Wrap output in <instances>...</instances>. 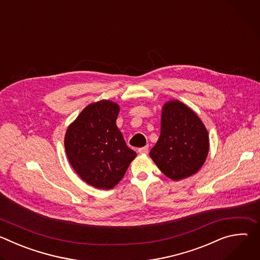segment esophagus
I'll use <instances>...</instances> for the list:
<instances>
[{
    "instance_id": "1",
    "label": "esophagus",
    "mask_w": 260,
    "mask_h": 260,
    "mask_svg": "<svg viewBox=\"0 0 260 260\" xmlns=\"http://www.w3.org/2000/svg\"><path fill=\"white\" fill-rule=\"evenodd\" d=\"M148 151H149V149H148V146H145V147H141L138 149V152L140 154H147Z\"/></svg>"
}]
</instances>
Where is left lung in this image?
Here are the masks:
<instances>
[{
	"instance_id": "left-lung-1",
	"label": "left lung",
	"mask_w": 260,
	"mask_h": 260,
	"mask_svg": "<svg viewBox=\"0 0 260 260\" xmlns=\"http://www.w3.org/2000/svg\"><path fill=\"white\" fill-rule=\"evenodd\" d=\"M210 148L208 131L184 103L171 100L161 109L160 136L150 157L170 179L179 181L200 171Z\"/></svg>"
}]
</instances>
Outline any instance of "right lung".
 Listing matches in <instances>:
<instances>
[{
  "label": "right lung",
  "mask_w": 260,
  "mask_h": 260,
  "mask_svg": "<svg viewBox=\"0 0 260 260\" xmlns=\"http://www.w3.org/2000/svg\"><path fill=\"white\" fill-rule=\"evenodd\" d=\"M119 111V105L112 101L91 103L64 135V149L72 168L95 188H113L137 156L116 125Z\"/></svg>",
  "instance_id": "right-lung-1"
}]
</instances>
